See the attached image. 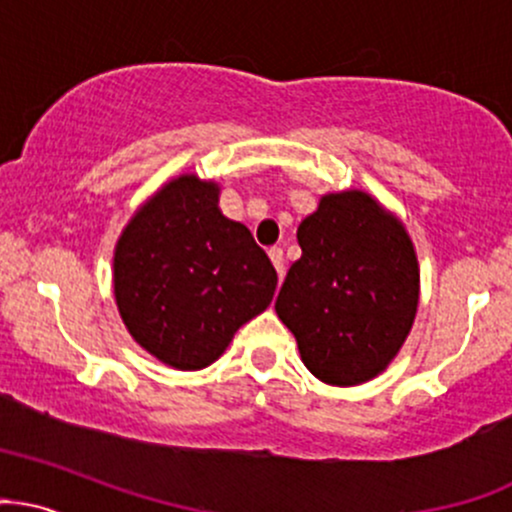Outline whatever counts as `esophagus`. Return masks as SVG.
Instances as JSON below:
<instances>
[{"mask_svg": "<svg viewBox=\"0 0 512 512\" xmlns=\"http://www.w3.org/2000/svg\"><path fill=\"white\" fill-rule=\"evenodd\" d=\"M267 255H269V260H272L274 269H277L279 277H282V274H284V250H282V247H269Z\"/></svg>", "mask_w": 512, "mask_h": 512, "instance_id": "1", "label": "esophagus"}]
</instances>
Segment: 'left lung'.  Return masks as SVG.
<instances>
[{
  "mask_svg": "<svg viewBox=\"0 0 512 512\" xmlns=\"http://www.w3.org/2000/svg\"><path fill=\"white\" fill-rule=\"evenodd\" d=\"M296 238L301 257L279 289L277 316L320 381H369L411 333L420 282L411 238L364 192L323 196Z\"/></svg>",
  "mask_w": 512,
  "mask_h": 512,
  "instance_id": "8db88e82",
  "label": "left lung"
}]
</instances>
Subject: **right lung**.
<instances>
[{
  "instance_id": "right-lung-1",
  "label": "right lung",
  "mask_w": 512,
  "mask_h": 512,
  "mask_svg": "<svg viewBox=\"0 0 512 512\" xmlns=\"http://www.w3.org/2000/svg\"><path fill=\"white\" fill-rule=\"evenodd\" d=\"M277 289L267 252L218 211V187L174 179L136 213L114 255V291L140 347L174 369H204Z\"/></svg>"
}]
</instances>
